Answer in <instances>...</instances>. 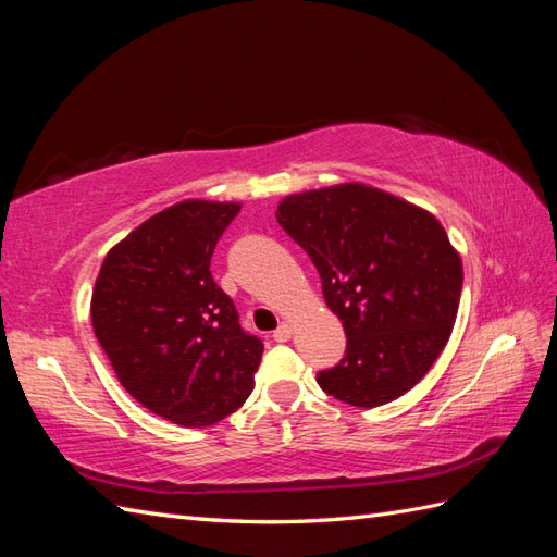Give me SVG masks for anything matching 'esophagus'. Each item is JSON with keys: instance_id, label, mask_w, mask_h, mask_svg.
<instances>
[{"instance_id": "1", "label": "esophagus", "mask_w": 557, "mask_h": 557, "mask_svg": "<svg viewBox=\"0 0 557 557\" xmlns=\"http://www.w3.org/2000/svg\"><path fill=\"white\" fill-rule=\"evenodd\" d=\"M289 337H292V327L287 323H282L275 333H272V339L275 342H289Z\"/></svg>"}]
</instances>
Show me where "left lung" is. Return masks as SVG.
<instances>
[{
	"label": "left lung",
	"instance_id": "obj_1",
	"mask_svg": "<svg viewBox=\"0 0 557 557\" xmlns=\"http://www.w3.org/2000/svg\"><path fill=\"white\" fill-rule=\"evenodd\" d=\"M277 222L321 275L345 357L315 381L351 407H381L429 373L453 333L461 260L443 224L363 184L289 196Z\"/></svg>",
	"mask_w": 557,
	"mask_h": 557
}]
</instances>
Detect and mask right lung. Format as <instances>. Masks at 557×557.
I'll return each mask as SVG.
<instances>
[{
	"mask_svg": "<svg viewBox=\"0 0 557 557\" xmlns=\"http://www.w3.org/2000/svg\"><path fill=\"white\" fill-rule=\"evenodd\" d=\"M239 210L184 200L158 212L112 248L92 289V330L120 383L180 425H212L239 409L263 357L210 272Z\"/></svg>",
	"mask_w": 557,
	"mask_h": 557,
	"instance_id": "add662e5",
	"label": "right lung"
}]
</instances>
